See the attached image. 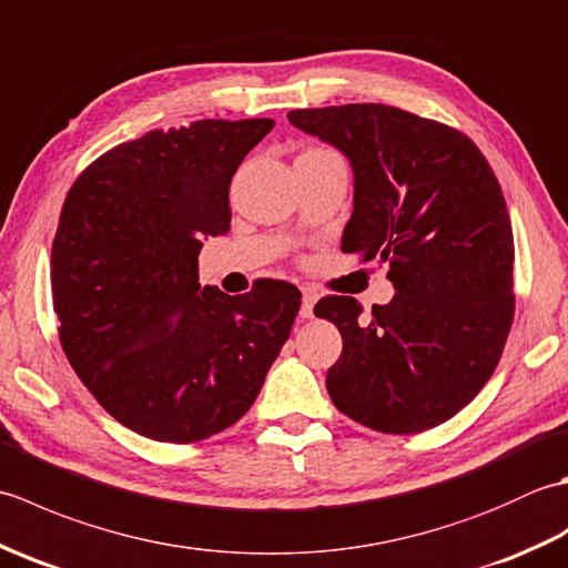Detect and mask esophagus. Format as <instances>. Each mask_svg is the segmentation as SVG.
<instances>
[{"label": "esophagus", "mask_w": 568, "mask_h": 568, "mask_svg": "<svg viewBox=\"0 0 568 568\" xmlns=\"http://www.w3.org/2000/svg\"><path fill=\"white\" fill-rule=\"evenodd\" d=\"M317 291L315 287H310V285H303V307H300V317H305V320H310L312 315H315V303H317Z\"/></svg>", "instance_id": "1"}]
</instances>
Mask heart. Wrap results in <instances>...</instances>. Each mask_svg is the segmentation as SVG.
Returning <instances> with one entry per match:
<instances>
[{
    "mask_svg": "<svg viewBox=\"0 0 568 568\" xmlns=\"http://www.w3.org/2000/svg\"><path fill=\"white\" fill-rule=\"evenodd\" d=\"M312 151H315V149H312Z\"/></svg>",
    "mask_w": 568,
    "mask_h": 568,
    "instance_id": "obj_1",
    "label": "heart"
}]
</instances>
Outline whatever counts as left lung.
Masks as SVG:
<instances>
[{
    "label": "left lung",
    "instance_id": "left-lung-1",
    "mask_svg": "<svg viewBox=\"0 0 568 568\" xmlns=\"http://www.w3.org/2000/svg\"><path fill=\"white\" fill-rule=\"evenodd\" d=\"M354 168L342 251L390 265L395 295L371 317L348 295L315 315L342 332L327 390L383 434L452 419L496 371L515 317L510 214L486 155L462 131L388 104L287 112Z\"/></svg>",
    "mask_w": 568,
    "mask_h": 568
}]
</instances>
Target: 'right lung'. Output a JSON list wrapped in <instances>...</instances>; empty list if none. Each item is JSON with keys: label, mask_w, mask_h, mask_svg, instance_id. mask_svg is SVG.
I'll list each match as a JSON object with an SVG mask.
<instances>
[{"label": "right lung", "mask_w": 568, "mask_h": 568, "mask_svg": "<svg viewBox=\"0 0 568 568\" xmlns=\"http://www.w3.org/2000/svg\"><path fill=\"white\" fill-rule=\"evenodd\" d=\"M273 119H200L119 143L78 175L51 251L60 344L94 400L141 437L192 444L248 413L291 336L300 291L200 287L202 236Z\"/></svg>", "instance_id": "add662e5"}]
</instances>
